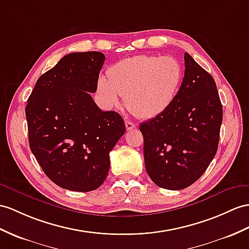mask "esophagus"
I'll list each match as a JSON object with an SVG mask.
<instances>
[{"label":"esophagus","mask_w":249,"mask_h":249,"mask_svg":"<svg viewBox=\"0 0 249 249\" xmlns=\"http://www.w3.org/2000/svg\"><path fill=\"white\" fill-rule=\"evenodd\" d=\"M125 128H126V130L130 131V130H132V129L136 128V124H133L132 121H130V120H125Z\"/></svg>","instance_id":"esophagus-1"}]
</instances>
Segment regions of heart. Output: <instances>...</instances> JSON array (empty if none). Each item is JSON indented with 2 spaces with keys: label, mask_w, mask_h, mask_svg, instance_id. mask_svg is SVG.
Returning a JSON list of instances; mask_svg holds the SVG:
<instances>
[{
  "label": "heart",
  "mask_w": 249,
  "mask_h": 249,
  "mask_svg": "<svg viewBox=\"0 0 249 249\" xmlns=\"http://www.w3.org/2000/svg\"><path fill=\"white\" fill-rule=\"evenodd\" d=\"M107 81L99 79L97 93L108 107H118L120 96L134 116L150 119L171 107L179 89L183 70L173 57L138 54L113 64Z\"/></svg>",
  "instance_id": "obj_1"
}]
</instances>
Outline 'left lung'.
Returning a JSON list of instances; mask_svg holds the SVG:
<instances>
[{"mask_svg": "<svg viewBox=\"0 0 249 249\" xmlns=\"http://www.w3.org/2000/svg\"><path fill=\"white\" fill-rule=\"evenodd\" d=\"M223 107L213 78L185 53V76L171 107L139 126L145 170L159 187L180 190L202 177L219 145Z\"/></svg>", "mask_w": 249, "mask_h": 249, "instance_id": "8db88e82", "label": "left lung"}]
</instances>
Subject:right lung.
I'll list each match as a JSON object with an SVG mask.
<instances>
[{"mask_svg": "<svg viewBox=\"0 0 249 249\" xmlns=\"http://www.w3.org/2000/svg\"><path fill=\"white\" fill-rule=\"evenodd\" d=\"M106 56L71 53L39 79L25 107L29 147L42 170L64 189L89 192L110 170V152L124 134L123 117L102 112L97 89Z\"/></svg>", "mask_w": 249, "mask_h": 249, "instance_id": "1", "label": "right lung"}]
</instances>
